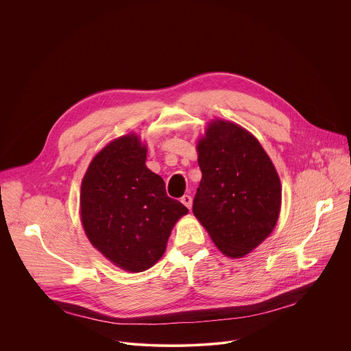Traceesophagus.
<instances>
[{"mask_svg":"<svg viewBox=\"0 0 351 351\" xmlns=\"http://www.w3.org/2000/svg\"><path fill=\"white\" fill-rule=\"evenodd\" d=\"M180 202H182V204H184L189 210L191 208V204H193V198L189 195V194H184L182 198H180Z\"/></svg>","mask_w":351,"mask_h":351,"instance_id":"1","label":"esophagus"}]
</instances>
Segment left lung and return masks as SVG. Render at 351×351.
<instances>
[{"mask_svg":"<svg viewBox=\"0 0 351 351\" xmlns=\"http://www.w3.org/2000/svg\"><path fill=\"white\" fill-rule=\"evenodd\" d=\"M197 153L203 178L193 214L221 253L244 257L278 222L282 203L278 172L252 133L223 119L208 125Z\"/></svg>","mask_w":351,"mask_h":351,"instance_id":"obj_1","label":"left lung"}]
</instances>
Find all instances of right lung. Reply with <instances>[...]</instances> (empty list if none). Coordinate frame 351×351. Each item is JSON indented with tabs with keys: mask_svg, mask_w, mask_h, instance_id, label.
Returning <instances> with one entry per match:
<instances>
[{
	"mask_svg": "<svg viewBox=\"0 0 351 351\" xmlns=\"http://www.w3.org/2000/svg\"><path fill=\"white\" fill-rule=\"evenodd\" d=\"M134 133L115 138L90 162L80 189V218L90 243L128 272L152 268L172 228L189 210L168 197L164 179L145 167Z\"/></svg>",
	"mask_w": 351,
	"mask_h": 351,
	"instance_id": "1",
	"label": "right lung"
}]
</instances>
